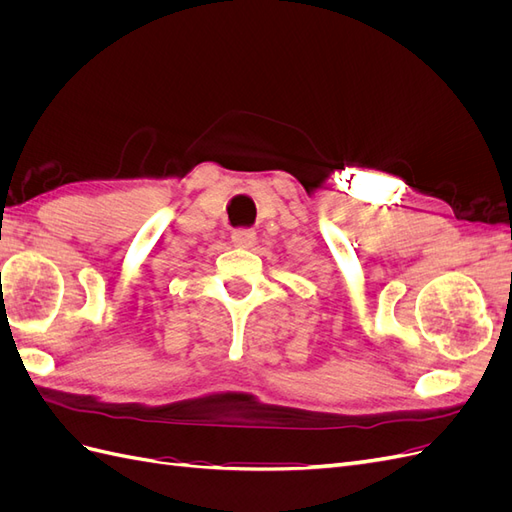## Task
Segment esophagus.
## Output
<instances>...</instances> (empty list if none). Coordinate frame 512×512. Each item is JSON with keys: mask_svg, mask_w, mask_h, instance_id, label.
<instances>
[{"mask_svg": "<svg viewBox=\"0 0 512 512\" xmlns=\"http://www.w3.org/2000/svg\"><path fill=\"white\" fill-rule=\"evenodd\" d=\"M230 239L237 247H252L256 243V232L250 230V228H239V230L232 232Z\"/></svg>", "mask_w": 512, "mask_h": 512, "instance_id": "esophagus-1", "label": "esophagus"}]
</instances>
